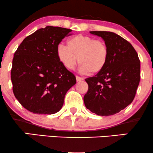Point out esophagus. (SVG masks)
<instances>
[{
  "instance_id": "esophagus-1",
  "label": "esophagus",
  "mask_w": 153,
  "mask_h": 153,
  "mask_svg": "<svg viewBox=\"0 0 153 153\" xmlns=\"http://www.w3.org/2000/svg\"><path fill=\"white\" fill-rule=\"evenodd\" d=\"M83 80V78H81V77H79V76H76V80L77 81H81V80Z\"/></svg>"
}]
</instances>
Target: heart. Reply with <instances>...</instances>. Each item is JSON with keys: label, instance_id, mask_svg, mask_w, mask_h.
Instances as JSON below:
<instances>
[{"label": "heart", "instance_id": "heart-1", "mask_svg": "<svg viewBox=\"0 0 153 153\" xmlns=\"http://www.w3.org/2000/svg\"><path fill=\"white\" fill-rule=\"evenodd\" d=\"M57 56L67 69H74L79 61L82 73L94 75L100 73L106 66L108 50L103 42L79 34L68 40V47L59 45Z\"/></svg>", "mask_w": 153, "mask_h": 153}]
</instances>
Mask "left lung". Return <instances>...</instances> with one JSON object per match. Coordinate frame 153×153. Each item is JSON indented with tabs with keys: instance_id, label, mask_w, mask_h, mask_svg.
Segmentation results:
<instances>
[{
	"instance_id": "left-lung-1",
	"label": "left lung",
	"mask_w": 153,
	"mask_h": 153,
	"mask_svg": "<svg viewBox=\"0 0 153 153\" xmlns=\"http://www.w3.org/2000/svg\"><path fill=\"white\" fill-rule=\"evenodd\" d=\"M101 36L108 50L106 66L94 77L85 79L88 85L85 106L99 116L119 113L132 102L140 80V61L129 42L111 31H90Z\"/></svg>"
}]
</instances>
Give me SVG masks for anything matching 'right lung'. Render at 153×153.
<instances>
[{"instance_id":"obj_1","label":"right lung","mask_w":153,"mask_h":153,"mask_svg":"<svg viewBox=\"0 0 153 153\" xmlns=\"http://www.w3.org/2000/svg\"><path fill=\"white\" fill-rule=\"evenodd\" d=\"M71 29L47 26L23 40L12 62L15 97L26 109L53 114L61 109L68 91L76 78L59 61L57 47Z\"/></svg>"}]
</instances>
